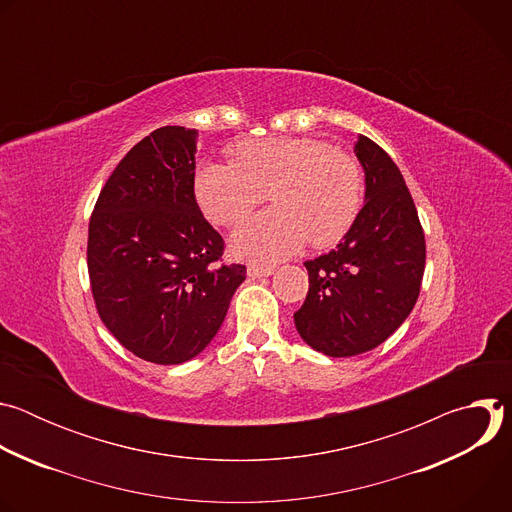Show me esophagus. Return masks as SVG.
<instances>
[{
	"instance_id": "obj_1",
	"label": "esophagus",
	"mask_w": 512,
	"mask_h": 512,
	"mask_svg": "<svg viewBox=\"0 0 512 512\" xmlns=\"http://www.w3.org/2000/svg\"><path fill=\"white\" fill-rule=\"evenodd\" d=\"M251 279H259V277H269L273 273V267H257V265H249L247 269Z\"/></svg>"
}]
</instances>
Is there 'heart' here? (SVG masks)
<instances>
[{
  "label": "heart",
  "mask_w": 512,
  "mask_h": 512,
  "mask_svg": "<svg viewBox=\"0 0 512 512\" xmlns=\"http://www.w3.org/2000/svg\"><path fill=\"white\" fill-rule=\"evenodd\" d=\"M196 200L208 221L235 225L271 192L277 208L251 216L231 239L237 257L277 263L310 239L326 247L352 227L362 202L358 164L310 137L249 139L237 162H206L194 176Z\"/></svg>",
  "instance_id": "obj_1"
}]
</instances>
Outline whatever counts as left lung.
I'll return each instance as SVG.
<instances>
[{"mask_svg":"<svg viewBox=\"0 0 512 512\" xmlns=\"http://www.w3.org/2000/svg\"><path fill=\"white\" fill-rule=\"evenodd\" d=\"M354 154L364 204L334 251L304 263L310 291L294 314L302 340L328 356L383 344L411 314L425 269L423 231L399 168L364 135Z\"/></svg>","mask_w":512,"mask_h":512,"instance_id":"8db88e82","label":"left lung"}]
</instances>
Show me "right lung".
<instances>
[{
	"label": "right lung",
	"mask_w": 512,
	"mask_h": 512,
	"mask_svg": "<svg viewBox=\"0 0 512 512\" xmlns=\"http://www.w3.org/2000/svg\"><path fill=\"white\" fill-rule=\"evenodd\" d=\"M196 129L143 137L109 176L89 223V277L107 330L135 356L182 364L221 330L245 265H218L223 237L194 196Z\"/></svg>",
	"instance_id": "right-lung-1"
}]
</instances>
